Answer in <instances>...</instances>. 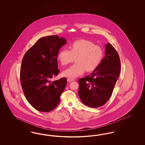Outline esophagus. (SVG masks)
Listing matches in <instances>:
<instances>
[{
    "instance_id": "obj_1",
    "label": "esophagus",
    "mask_w": 145,
    "mask_h": 145,
    "mask_svg": "<svg viewBox=\"0 0 145 145\" xmlns=\"http://www.w3.org/2000/svg\"><path fill=\"white\" fill-rule=\"evenodd\" d=\"M67 81L68 82H72V81H74L75 80L74 79H71V78H68V79H67Z\"/></svg>"
}]
</instances>
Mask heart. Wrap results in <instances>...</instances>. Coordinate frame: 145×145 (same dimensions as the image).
Listing matches in <instances>:
<instances>
[{
    "instance_id": "1",
    "label": "heart",
    "mask_w": 145,
    "mask_h": 145,
    "mask_svg": "<svg viewBox=\"0 0 145 145\" xmlns=\"http://www.w3.org/2000/svg\"><path fill=\"white\" fill-rule=\"evenodd\" d=\"M70 49H61L57 56L62 66L67 65L75 58L76 63L62 72L63 76L69 78L81 75L85 70L88 72L95 70L104 57L103 49L88 40H75L70 45Z\"/></svg>"
}]
</instances>
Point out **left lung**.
<instances>
[{
  "label": "left lung",
  "instance_id": "obj_1",
  "mask_svg": "<svg viewBox=\"0 0 145 145\" xmlns=\"http://www.w3.org/2000/svg\"><path fill=\"white\" fill-rule=\"evenodd\" d=\"M105 57L90 74L79 79V97L82 103L97 108L104 105L111 96L119 79L121 61L114 47L106 44Z\"/></svg>",
  "mask_w": 145,
  "mask_h": 145
}]
</instances>
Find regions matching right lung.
<instances>
[{"label":"right lung","instance_id":"right-lung-1","mask_svg":"<svg viewBox=\"0 0 145 145\" xmlns=\"http://www.w3.org/2000/svg\"><path fill=\"white\" fill-rule=\"evenodd\" d=\"M57 35L42 37L25 54L20 70L22 89L27 101L40 112L54 110L67 84L66 78L51 82L59 73L57 54L66 44Z\"/></svg>","mask_w":145,"mask_h":145}]
</instances>
